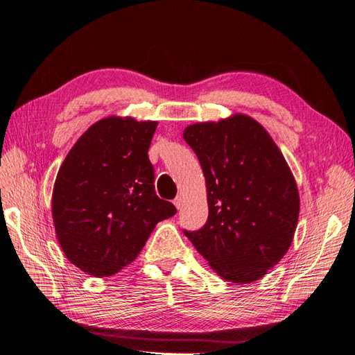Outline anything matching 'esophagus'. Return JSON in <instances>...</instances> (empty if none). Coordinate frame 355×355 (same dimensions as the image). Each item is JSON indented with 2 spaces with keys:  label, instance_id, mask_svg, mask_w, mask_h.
Instances as JSON below:
<instances>
[{
  "label": "esophagus",
  "instance_id": "esophagus-1",
  "mask_svg": "<svg viewBox=\"0 0 355 355\" xmlns=\"http://www.w3.org/2000/svg\"><path fill=\"white\" fill-rule=\"evenodd\" d=\"M183 198H181V196H177L175 199H174V205H175V208L177 209H181V207H183Z\"/></svg>",
  "mask_w": 355,
  "mask_h": 355
}]
</instances>
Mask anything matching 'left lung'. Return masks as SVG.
<instances>
[{
  "mask_svg": "<svg viewBox=\"0 0 355 355\" xmlns=\"http://www.w3.org/2000/svg\"><path fill=\"white\" fill-rule=\"evenodd\" d=\"M207 183L208 220L187 232L199 254L230 282L257 281L284 257L300 199L278 146L257 120L234 114L184 129Z\"/></svg>",
  "mask_w": 355,
  "mask_h": 355,
  "instance_id": "8db88e82",
  "label": "left lung"
}]
</instances>
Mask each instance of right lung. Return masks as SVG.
I'll return each instance as SVG.
<instances>
[{
	"label": "right lung",
	"instance_id": "add662e5",
	"mask_svg": "<svg viewBox=\"0 0 355 355\" xmlns=\"http://www.w3.org/2000/svg\"><path fill=\"white\" fill-rule=\"evenodd\" d=\"M157 121L101 119L59 168L52 216L59 245L74 266L110 277L134 261L175 207L155 191L148 147Z\"/></svg>",
	"mask_w": 355,
	"mask_h": 355
}]
</instances>
